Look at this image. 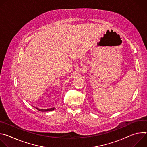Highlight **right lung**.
<instances>
[{"mask_svg":"<svg viewBox=\"0 0 147 147\" xmlns=\"http://www.w3.org/2000/svg\"><path fill=\"white\" fill-rule=\"evenodd\" d=\"M36 109L39 111H41V112H47V111H53L55 109V108H49V109H39V108H36Z\"/></svg>","mask_w":147,"mask_h":147,"instance_id":"obj_1","label":"right lung"}]
</instances>
